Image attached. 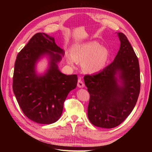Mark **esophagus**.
<instances>
[{"label":"esophagus","instance_id":"esophagus-1","mask_svg":"<svg viewBox=\"0 0 152 152\" xmlns=\"http://www.w3.org/2000/svg\"><path fill=\"white\" fill-rule=\"evenodd\" d=\"M77 87H80V88L84 87V83L83 82V81L81 80V77H79V80H78V82H77Z\"/></svg>","mask_w":152,"mask_h":152}]
</instances>
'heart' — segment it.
<instances>
[{
    "label": "heart",
    "mask_w": 152,
    "mask_h": 152,
    "mask_svg": "<svg viewBox=\"0 0 152 152\" xmlns=\"http://www.w3.org/2000/svg\"><path fill=\"white\" fill-rule=\"evenodd\" d=\"M73 59L82 63V69L87 73L97 72L104 66L108 58V51L99 43L91 42L76 48L72 54ZM72 62V60H70Z\"/></svg>",
    "instance_id": "obj_1"
}]
</instances>
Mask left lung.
Returning <instances> with one entry per match:
<instances>
[{
    "mask_svg": "<svg viewBox=\"0 0 152 152\" xmlns=\"http://www.w3.org/2000/svg\"><path fill=\"white\" fill-rule=\"evenodd\" d=\"M121 47L114 60L102 71L84 77L90 98L87 115L93 125L111 129L123 122L136 104L140 92L138 59L127 37L118 33ZM120 71L123 86L114 75Z\"/></svg>",
    "mask_w": 152,
    "mask_h": 152,
    "instance_id": "1",
    "label": "left lung"
}]
</instances>
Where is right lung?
<instances>
[{"label":"right lung","mask_w":152,"mask_h":152,"mask_svg":"<svg viewBox=\"0 0 152 152\" xmlns=\"http://www.w3.org/2000/svg\"><path fill=\"white\" fill-rule=\"evenodd\" d=\"M45 53L51 56L50 69L44 76L38 77L34 71L35 63ZM63 53L54 37L37 33L17 55L13 92L23 112L36 123L50 124L57 121L68 93L77 86V75H66L58 70L57 63L61 59L59 54Z\"/></svg>","instance_id":"add662e5"}]
</instances>
